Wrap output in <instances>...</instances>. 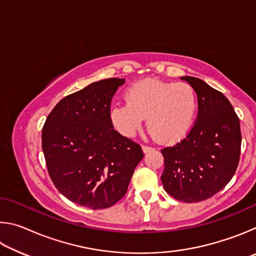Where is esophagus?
Returning <instances> with one entry per match:
<instances>
[{"instance_id":"34e87169","label":"esophagus","mask_w":256,"mask_h":256,"mask_svg":"<svg viewBox=\"0 0 256 256\" xmlns=\"http://www.w3.org/2000/svg\"><path fill=\"white\" fill-rule=\"evenodd\" d=\"M142 150H144V154H146V152H149L150 150H152V148H151V146H142Z\"/></svg>"}]
</instances>
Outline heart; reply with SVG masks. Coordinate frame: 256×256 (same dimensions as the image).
Wrapping results in <instances>:
<instances>
[{"instance_id": "obj_1", "label": "heart", "mask_w": 256, "mask_h": 256, "mask_svg": "<svg viewBox=\"0 0 256 256\" xmlns=\"http://www.w3.org/2000/svg\"><path fill=\"white\" fill-rule=\"evenodd\" d=\"M128 102L110 107L112 123L124 136L136 134L146 118V125L164 144L183 138L193 126L198 112L196 89L184 82L146 79L126 90Z\"/></svg>"}]
</instances>
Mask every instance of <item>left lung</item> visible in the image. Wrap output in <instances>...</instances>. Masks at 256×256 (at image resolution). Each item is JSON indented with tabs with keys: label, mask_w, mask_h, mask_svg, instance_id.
Here are the masks:
<instances>
[{
	"label": "left lung",
	"mask_w": 256,
	"mask_h": 256,
	"mask_svg": "<svg viewBox=\"0 0 256 256\" xmlns=\"http://www.w3.org/2000/svg\"><path fill=\"white\" fill-rule=\"evenodd\" d=\"M196 89L198 118L186 138L162 150L164 190L182 202H200L232 178L240 156V118L224 94L194 76H182Z\"/></svg>",
	"instance_id": "left-lung-1"
}]
</instances>
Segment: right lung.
I'll use <instances>...</instances> for the list:
<instances>
[{"mask_svg":"<svg viewBox=\"0 0 256 256\" xmlns=\"http://www.w3.org/2000/svg\"><path fill=\"white\" fill-rule=\"evenodd\" d=\"M125 79L100 80L64 97L47 116L42 146L50 180L60 194L92 210L122 198L141 146L115 131L110 102Z\"/></svg>","mask_w":256,"mask_h":256,"instance_id":"obj_1","label":"right lung"}]
</instances>
